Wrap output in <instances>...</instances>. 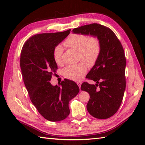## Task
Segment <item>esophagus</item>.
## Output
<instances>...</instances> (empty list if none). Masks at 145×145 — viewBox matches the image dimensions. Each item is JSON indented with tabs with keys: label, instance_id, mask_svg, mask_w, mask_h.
<instances>
[{
	"label": "esophagus",
	"instance_id": "obj_1",
	"mask_svg": "<svg viewBox=\"0 0 145 145\" xmlns=\"http://www.w3.org/2000/svg\"><path fill=\"white\" fill-rule=\"evenodd\" d=\"M76 84L78 85V87H79V88H80L81 85H82V82H76Z\"/></svg>",
	"mask_w": 145,
	"mask_h": 145
}]
</instances>
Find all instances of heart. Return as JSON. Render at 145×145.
Returning a JSON list of instances; mask_svg holds the SVG:
<instances>
[{
  "label": "heart",
  "mask_w": 145,
  "mask_h": 145,
  "mask_svg": "<svg viewBox=\"0 0 145 145\" xmlns=\"http://www.w3.org/2000/svg\"><path fill=\"white\" fill-rule=\"evenodd\" d=\"M65 47L78 52L79 58L85 61L88 65H93L99 57L101 45L100 40L95 35L87 36L82 33L71 34L63 42ZM63 48L57 45L54 49L53 57L57 64L62 63ZM87 67L82 62L75 65H70L65 68L63 74L65 77L73 81H80L87 73Z\"/></svg>",
  "instance_id": "obj_1"
}]
</instances>
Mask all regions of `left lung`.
<instances>
[{
  "label": "left lung",
  "instance_id": "left-lung-1",
  "mask_svg": "<svg viewBox=\"0 0 145 145\" xmlns=\"http://www.w3.org/2000/svg\"><path fill=\"white\" fill-rule=\"evenodd\" d=\"M75 33L95 35L100 40L101 53L86 78L96 82H84L81 90L90 95L88 113L98 119H106L117 112L126 88L127 65L123 46L112 30L98 24H91L73 30Z\"/></svg>",
  "mask_w": 145,
  "mask_h": 145
}]
</instances>
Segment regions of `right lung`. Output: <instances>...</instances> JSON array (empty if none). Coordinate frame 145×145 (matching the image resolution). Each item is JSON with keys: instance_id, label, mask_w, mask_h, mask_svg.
I'll use <instances>...</instances> for the list:
<instances>
[{"instance_id": "add662e5", "label": "right lung", "mask_w": 145, "mask_h": 145, "mask_svg": "<svg viewBox=\"0 0 145 145\" xmlns=\"http://www.w3.org/2000/svg\"><path fill=\"white\" fill-rule=\"evenodd\" d=\"M70 30L33 35L25 42L20 54L21 72L30 100L39 113L50 121H61L69 115V101L80 90L75 82L68 79L61 81L60 86L50 82L58 69L54 49Z\"/></svg>"}]
</instances>
